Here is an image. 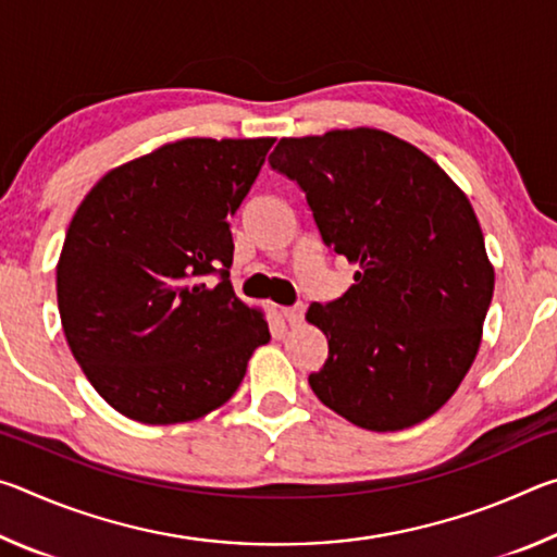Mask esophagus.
Here are the masks:
<instances>
[{"instance_id": "1", "label": "esophagus", "mask_w": 557, "mask_h": 557, "mask_svg": "<svg viewBox=\"0 0 557 557\" xmlns=\"http://www.w3.org/2000/svg\"><path fill=\"white\" fill-rule=\"evenodd\" d=\"M280 314L285 317V322H287V324H301V319H305V305L280 307Z\"/></svg>"}]
</instances>
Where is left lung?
<instances>
[{"label": "left lung", "instance_id": "8db88e82", "mask_svg": "<svg viewBox=\"0 0 557 557\" xmlns=\"http://www.w3.org/2000/svg\"><path fill=\"white\" fill-rule=\"evenodd\" d=\"M270 164L307 194L324 243L358 270L307 309L329 358L309 375L356 428L395 432L445 405L474 363L494 295L482 225L445 169L375 127L282 137Z\"/></svg>", "mask_w": 557, "mask_h": 557}]
</instances>
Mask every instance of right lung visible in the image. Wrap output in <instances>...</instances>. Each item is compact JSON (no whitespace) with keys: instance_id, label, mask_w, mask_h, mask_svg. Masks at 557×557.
Masks as SVG:
<instances>
[{"instance_id":"add662e5","label":"right lung","mask_w":557,"mask_h":557,"mask_svg":"<svg viewBox=\"0 0 557 557\" xmlns=\"http://www.w3.org/2000/svg\"><path fill=\"white\" fill-rule=\"evenodd\" d=\"M275 137H186L120 164L81 201L55 265L65 342L100 398L143 425L221 408L258 346L262 309L233 292L238 211ZM222 282L209 288L206 274Z\"/></svg>"}]
</instances>
